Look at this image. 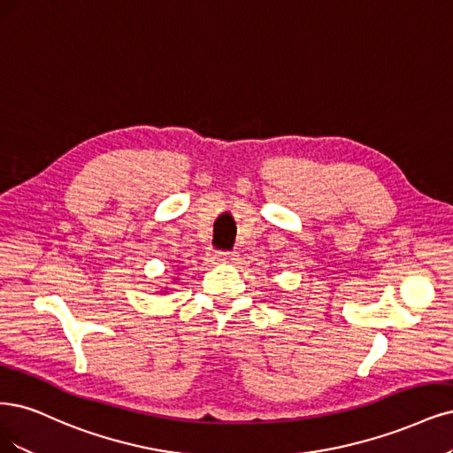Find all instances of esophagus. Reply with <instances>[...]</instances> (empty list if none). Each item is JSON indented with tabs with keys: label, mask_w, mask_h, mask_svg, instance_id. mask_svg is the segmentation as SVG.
<instances>
[{
	"label": "esophagus",
	"mask_w": 453,
	"mask_h": 453,
	"mask_svg": "<svg viewBox=\"0 0 453 453\" xmlns=\"http://www.w3.org/2000/svg\"><path fill=\"white\" fill-rule=\"evenodd\" d=\"M219 260L221 262H234V260H236V255H234V253H219Z\"/></svg>",
	"instance_id": "1"
}]
</instances>
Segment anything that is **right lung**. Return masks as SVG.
<instances>
[{"mask_svg":"<svg viewBox=\"0 0 453 453\" xmlns=\"http://www.w3.org/2000/svg\"><path fill=\"white\" fill-rule=\"evenodd\" d=\"M174 280H178V279H176V277H174ZM168 290H170V288H166V287H165V288H161V290H159V292H161V294H166V292H168Z\"/></svg>","mask_w":453,"mask_h":453,"instance_id":"1","label":"right lung"}]
</instances>
